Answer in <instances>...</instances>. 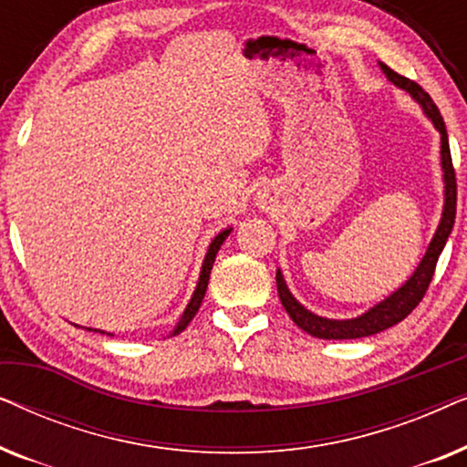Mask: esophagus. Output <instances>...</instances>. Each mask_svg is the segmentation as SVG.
<instances>
[{
	"instance_id": "34e87169",
	"label": "esophagus",
	"mask_w": 467,
	"mask_h": 467,
	"mask_svg": "<svg viewBox=\"0 0 467 467\" xmlns=\"http://www.w3.org/2000/svg\"><path fill=\"white\" fill-rule=\"evenodd\" d=\"M267 206H270V197L261 195V197H259V208H267Z\"/></svg>"
}]
</instances>
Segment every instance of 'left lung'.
Masks as SVG:
<instances>
[{"instance_id":"8db88e82","label":"left lung","mask_w":467,"mask_h":467,"mask_svg":"<svg viewBox=\"0 0 467 467\" xmlns=\"http://www.w3.org/2000/svg\"><path fill=\"white\" fill-rule=\"evenodd\" d=\"M382 74L387 76L389 82H393L395 87L406 91L410 98L420 106V110L425 112V117L431 120V125L436 127L440 133V168H442V182H444V206L442 216H440L438 229L433 234V238L427 246L423 259L419 261L417 270L410 274V278L404 285L398 286L391 296L380 299L379 304H374L372 308H368L363 315L353 318H327L318 317L315 312L306 308L304 304H299L296 296L286 286V280L283 272L276 270V286H278V297L283 302L285 310L289 312L293 323L299 329H304L306 334L321 337V340H355V337H366L380 334L393 325L410 315L417 308L420 299H423L427 286L431 283L433 270H436L440 253L444 251L446 240L455 225V213H457V181H455V170H452V159L449 149V133H446V125L442 117H440L438 106L433 104L430 95L420 88L414 80H408L398 72H393L391 67H387L385 63L379 61Z\"/></svg>"}]
</instances>
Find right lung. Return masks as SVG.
Wrapping results in <instances>:
<instances>
[{
    "mask_svg": "<svg viewBox=\"0 0 467 467\" xmlns=\"http://www.w3.org/2000/svg\"><path fill=\"white\" fill-rule=\"evenodd\" d=\"M232 232H234L232 227L223 229V232L216 234L214 238H213V242H210V246H208V251H206V257H203V264H202V270H200V278H197V286H195L193 296H191L187 308H184L181 318H178V323L174 325V329L170 331V336H178L184 327H187V325H189L191 321H193L195 312L200 310L202 299H203V296H206L208 280H210V270H213V264H214V259H216V253H219V248L223 246V242L227 240V235L232 234ZM76 327H78V325H76ZM87 331H99V334H106V331L91 329V327H87ZM108 336H112V334H108Z\"/></svg>",
    "mask_w": 467,
    "mask_h": 467,
    "instance_id": "1",
    "label": "right lung"
}]
</instances>
